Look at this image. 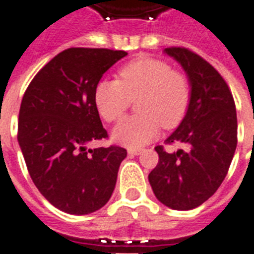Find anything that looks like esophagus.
<instances>
[{
    "mask_svg": "<svg viewBox=\"0 0 254 254\" xmlns=\"http://www.w3.org/2000/svg\"><path fill=\"white\" fill-rule=\"evenodd\" d=\"M142 149H127V154L130 155H139L142 153Z\"/></svg>",
    "mask_w": 254,
    "mask_h": 254,
    "instance_id": "obj_1",
    "label": "esophagus"
}]
</instances>
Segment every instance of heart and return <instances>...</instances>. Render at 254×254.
<instances>
[{
	"label": "heart",
	"mask_w": 254,
	"mask_h": 254,
	"mask_svg": "<svg viewBox=\"0 0 254 254\" xmlns=\"http://www.w3.org/2000/svg\"><path fill=\"white\" fill-rule=\"evenodd\" d=\"M190 84L182 72L154 58H139L119 71V80H101L95 88V104L105 121L113 123L138 100V116L120 121L113 139L127 147H141L166 129L178 127L190 105Z\"/></svg>",
	"instance_id": "b5f03b06"
}]
</instances>
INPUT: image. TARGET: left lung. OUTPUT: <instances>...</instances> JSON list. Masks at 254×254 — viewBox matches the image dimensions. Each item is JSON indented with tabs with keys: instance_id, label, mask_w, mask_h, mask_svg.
<instances>
[{
	"instance_id": "1",
	"label": "left lung",
	"mask_w": 254,
	"mask_h": 254,
	"mask_svg": "<svg viewBox=\"0 0 254 254\" xmlns=\"http://www.w3.org/2000/svg\"><path fill=\"white\" fill-rule=\"evenodd\" d=\"M163 53L183 67L191 97L185 119L165 141L182 149L167 153L155 147L159 161L149 182L162 204L187 211L212 196L228 173L237 145L236 107L225 80L208 62L185 47Z\"/></svg>"
}]
</instances>
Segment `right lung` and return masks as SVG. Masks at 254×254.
Segmentation results:
<instances>
[{"label":"right lung","instance_id":"right-lung-1","mask_svg":"<svg viewBox=\"0 0 254 254\" xmlns=\"http://www.w3.org/2000/svg\"><path fill=\"white\" fill-rule=\"evenodd\" d=\"M127 55L108 49L64 50L34 76L23 95L18 143L34 185L63 212H95L115 190L127 150L88 145L108 137L95 104L96 85Z\"/></svg>","mask_w":254,"mask_h":254}]
</instances>
